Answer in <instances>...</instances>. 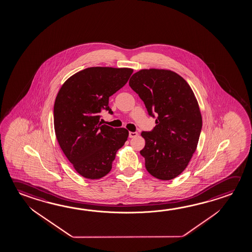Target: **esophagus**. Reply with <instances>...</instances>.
I'll list each match as a JSON object with an SVG mask.
<instances>
[{"instance_id":"esophagus-1","label":"esophagus","mask_w":252,"mask_h":252,"mask_svg":"<svg viewBox=\"0 0 252 252\" xmlns=\"http://www.w3.org/2000/svg\"><path fill=\"white\" fill-rule=\"evenodd\" d=\"M138 136V132H129V137L130 138H134Z\"/></svg>"}]
</instances>
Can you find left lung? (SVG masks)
<instances>
[{
	"label": "left lung",
	"mask_w": 252,
	"mask_h": 252,
	"mask_svg": "<svg viewBox=\"0 0 252 252\" xmlns=\"http://www.w3.org/2000/svg\"><path fill=\"white\" fill-rule=\"evenodd\" d=\"M129 85L144 102L149 115H157L152 131L141 132L146 144L140 153L146 169L161 180L177 178L196 151L202 128L193 91L177 73L156 68L138 71Z\"/></svg>",
	"instance_id": "left-lung-1"
}]
</instances>
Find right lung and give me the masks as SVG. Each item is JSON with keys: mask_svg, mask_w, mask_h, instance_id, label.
<instances>
[{"mask_svg": "<svg viewBox=\"0 0 252 252\" xmlns=\"http://www.w3.org/2000/svg\"><path fill=\"white\" fill-rule=\"evenodd\" d=\"M132 68L88 67L63 83L54 102L55 135L64 155L77 173L99 179L112 169L116 153L127 140L126 128L100 122L109 97L127 83Z\"/></svg>", "mask_w": 252, "mask_h": 252, "instance_id": "add662e5", "label": "right lung"}]
</instances>
